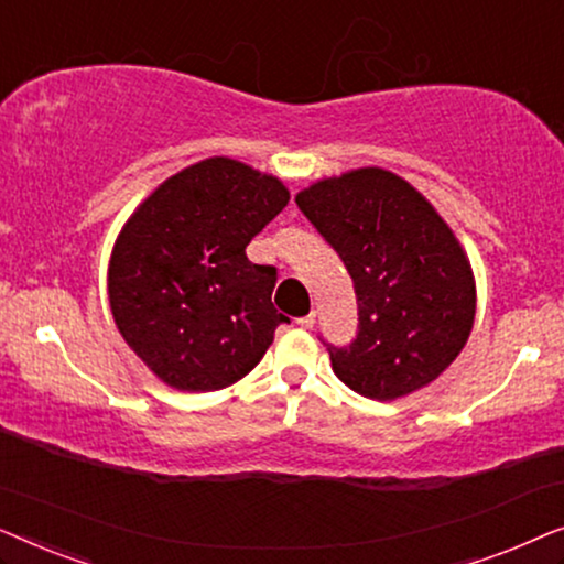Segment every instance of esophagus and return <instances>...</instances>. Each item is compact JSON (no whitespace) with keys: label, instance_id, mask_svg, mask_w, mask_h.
Wrapping results in <instances>:
<instances>
[{"label":"esophagus","instance_id":"34e87169","mask_svg":"<svg viewBox=\"0 0 564 564\" xmlns=\"http://www.w3.org/2000/svg\"><path fill=\"white\" fill-rule=\"evenodd\" d=\"M295 323L300 328H313L315 326V313H307V315H303V318H297Z\"/></svg>","mask_w":564,"mask_h":564}]
</instances>
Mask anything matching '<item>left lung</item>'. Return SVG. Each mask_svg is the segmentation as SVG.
<instances>
[{
  "label": "left lung",
  "instance_id": "1",
  "mask_svg": "<svg viewBox=\"0 0 564 564\" xmlns=\"http://www.w3.org/2000/svg\"><path fill=\"white\" fill-rule=\"evenodd\" d=\"M295 203L357 292V336L326 344L338 380L372 400L434 382L475 321L473 269L449 226L421 192L377 166L313 184Z\"/></svg>",
  "mask_w": 564,
  "mask_h": 564
}]
</instances>
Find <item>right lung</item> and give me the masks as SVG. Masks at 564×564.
Returning a JSON list of instances; mask_svg holds the SVG:
<instances>
[{
	"label": "right lung",
	"mask_w": 564,
	"mask_h": 564,
	"mask_svg": "<svg viewBox=\"0 0 564 564\" xmlns=\"http://www.w3.org/2000/svg\"><path fill=\"white\" fill-rule=\"evenodd\" d=\"M288 203L280 180L215 156L166 180L126 223L107 280L112 318L159 380L228 388L290 323L272 305L276 269L246 257Z\"/></svg>",
	"instance_id": "right-lung-1"
}]
</instances>
